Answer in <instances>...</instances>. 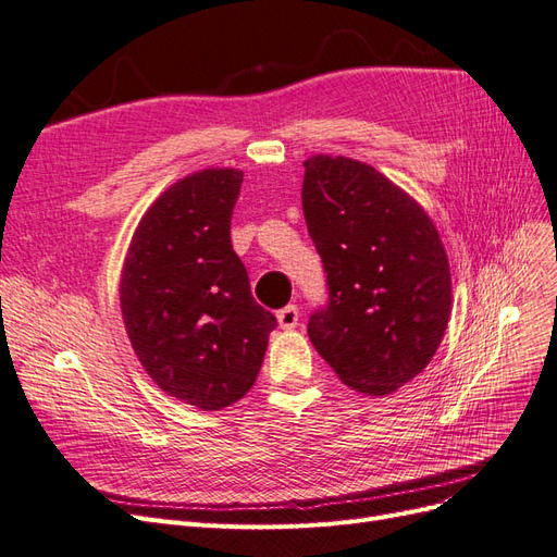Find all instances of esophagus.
<instances>
[{
  "label": "esophagus",
  "instance_id": "1",
  "mask_svg": "<svg viewBox=\"0 0 557 557\" xmlns=\"http://www.w3.org/2000/svg\"><path fill=\"white\" fill-rule=\"evenodd\" d=\"M276 318H278L281 330H295L297 323H299V311H297L295 305H288V307L281 309V311L276 313Z\"/></svg>",
  "mask_w": 557,
  "mask_h": 557
}]
</instances>
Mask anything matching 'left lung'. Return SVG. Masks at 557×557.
I'll use <instances>...</instances> for the list:
<instances>
[{
    "label": "left lung",
    "instance_id": "8db88e82",
    "mask_svg": "<svg viewBox=\"0 0 557 557\" xmlns=\"http://www.w3.org/2000/svg\"><path fill=\"white\" fill-rule=\"evenodd\" d=\"M301 207L330 301L309 339L342 383L393 395L434 358L450 318V267L432 218L372 164L305 160Z\"/></svg>",
    "mask_w": 557,
    "mask_h": 557
}]
</instances>
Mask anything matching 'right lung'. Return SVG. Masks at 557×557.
<instances>
[{
  "label": "right lung",
  "mask_w": 557,
  "mask_h": 557,
  "mask_svg": "<svg viewBox=\"0 0 557 557\" xmlns=\"http://www.w3.org/2000/svg\"><path fill=\"white\" fill-rule=\"evenodd\" d=\"M242 181L211 166L170 185L141 215L121 272L123 323L146 374L201 411L250 391L276 327L230 242Z\"/></svg>",
  "instance_id": "add662e5"
}]
</instances>
